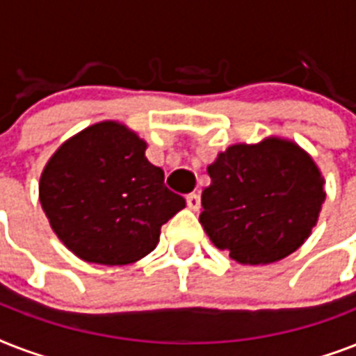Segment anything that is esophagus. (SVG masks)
Listing matches in <instances>:
<instances>
[{
  "label": "esophagus",
  "mask_w": 356,
  "mask_h": 356,
  "mask_svg": "<svg viewBox=\"0 0 356 356\" xmlns=\"http://www.w3.org/2000/svg\"><path fill=\"white\" fill-rule=\"evenodd\" d=\"M186 205H188L190 211H200V207H201L200 194H188V195H186Z\"/></svg>",
  "instance_id": "1"
}]
</instances>
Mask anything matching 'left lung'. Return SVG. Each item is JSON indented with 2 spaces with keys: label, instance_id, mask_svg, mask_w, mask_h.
Segmentation results:
<instances>
[{
  "label": "left lung",
  "instance_id": "8db88e82",
  "mask_svg": "<svg viewBox=\"0 0 356 356\" xmlns=\"http://www.w3.org/2000/svg\"><path fill=\"white\" fill-rule=\"evenodd\" d=\"M200 222L211 242L240 264H270L312 233L325 201L314 161L293 142L236 144L207 168Z\"/></svg>",
  "mask_w": 356,
  "mask_h": 356
}]
</instances>
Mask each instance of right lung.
Returning <instances> with one entry per match:
<instances>
[{
	"mask_svg": "<svg viewBox=\"0 0 356 356\" xmlns=\"http://www.w3.org/2000/svg\"><path fill=\"white\" fill-rule=\"evenodd\" d=\"M40 203L66 248L86 262H136L159 243L161 227L186 207L145 159V142L102 122L64 142L40 177Z\"/></svg>",
	"mask_w": 356,
	"mask_h": 356,
	"instance_id": "add662e5",
	"label": "right lung"
}]
</instances>
